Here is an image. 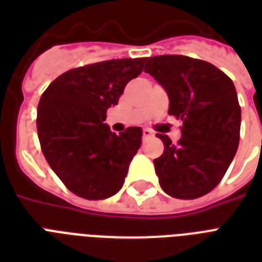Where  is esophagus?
Masks as SVG:
<instances>
[{"mask_svg": "<svg viewBox=\"0 0 262 262\" xmlns=\"http://www.w3.org/2000/svg\"><path fill=\"white\" fill-rule=\"evenodd\" d=\"M152 136H154V135H152V132L149 130V129H144V130H143V139L144 140L151 139Z\"/></svg>", "mask_w": 262, "mask_h": 262, "instance_id": "obj_1", "label": "esophagus"}]
</instances>
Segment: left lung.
<instances>
[{"instance_id":"left-lung-1","label":"left lung","mask_w":262,"mask_h":262,"mask_svg":"<svg viewBox=\"0 0 262 262\" xmlns=\"http://www.w3.org/2000/svg\"><path fill=\"white\" fill-rule=\"evenodd\" d=\"M147 72L166 90L168 114L182 121L177 144L156 135L163 155L154 160L159 183L168 195L193 200L222 181L238 149L241 107L234 83L215 65L186 55L145 59Z\"/></svg>"}]
</instances>
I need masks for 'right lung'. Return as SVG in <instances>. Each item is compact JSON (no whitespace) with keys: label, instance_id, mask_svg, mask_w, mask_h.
I'll return each mask as SVG.
<instances>
[{"label":"right lung","instance_id":"add662e5","mask_svg":"<svg viewBox=\"0 0 262 262\" xmlns=\"http://www.w3.org/2000/svg\"><path fill=\"white\" fill-rule=\"evenodd\" d=\"M144 62L123 58L76 68L57 77L39 100L43 155L65 186L83 199H108L125 182L143 132L133 126L117 136L103 122Z\"/></svg>","mask_w":262,"mask_h":262}]
</instances>
